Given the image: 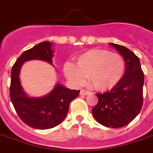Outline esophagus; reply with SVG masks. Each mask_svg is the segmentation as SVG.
<instances>
[{
	"mask_svg": "<svg viewBox=\"0 0 153 153\" xmlns=\"http://www.w3.org/2000/svg\"><path fill=\"white\" fill-rule=\"evenodd\" d=\"M88 94H89V92L87 91L85 89H81L80 90V95H83V96H86Z\"/></svg>",
	"mask_w": 153,
	"mask_h": 153,
	"instance_id": "obj_1",
	"label": "esophagus"
}]
</instances>
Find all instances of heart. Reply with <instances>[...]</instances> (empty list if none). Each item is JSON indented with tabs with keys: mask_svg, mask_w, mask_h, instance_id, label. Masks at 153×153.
I'll return each instance as SVG.
<instances>
[{
	"mask_svg": "<svg viewBox=\"0 0 153 153\" xmlns=\"http://www.w3.org/2000/svg\"><path fill=\"white\" fill-rule=\"evenodd\" d=\"M125 61L118 53L92 49L76 58L75 65L65 64L64 74L74 85H82L88 77L90 84L98 91H106L115 87L124 76Z\"/></svg>",
	"mask_w": 153,
	"mask_h": 153,
	"instance_id": "heart-1",
	"label": "heart"
}]
</instances>
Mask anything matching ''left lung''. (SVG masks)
Masks as SVG:
<instances>
[{
    "instance_id": "1",
    "label": "left lung",
    "mask_w": 153,
    "mask_h": 153,
    "mask_svg": "<svg viewBox=\"0 0 153 153\" xmlns=\"http://www.w3.org/2000/svg\"><path fill=\"white\" fill-rule=\"evenodd\" d=\"M125 61V71L120 83L102 94H96L98 102L92 110L93 117L108 128L127 125L140 112L143 106L144 74L138 58L127 47L110 43Z\"/></svg>"
}]
</instances>
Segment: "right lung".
<instances>
[{"mask_svg":"<svg viewBox=\"0 0 153 153\" xmlns=\"http://www.w3.org/2000/svg\"><path fill=\"white\" fill-rule=\"evenodd\" d=\"M52 43L42 42L24 51L12 67L10 96L16 112L23 121L32 128L47 129L56 127L66 116L70 102L80 90H71L57 83L49 94L42 97L27 96L21 86L19 72L25 61L42 60L52 64Z\"/></svg>","mask_w":153,"mask_h":153,"instance_id":"right-lung-1","label":"right lung"}]
</instances>
